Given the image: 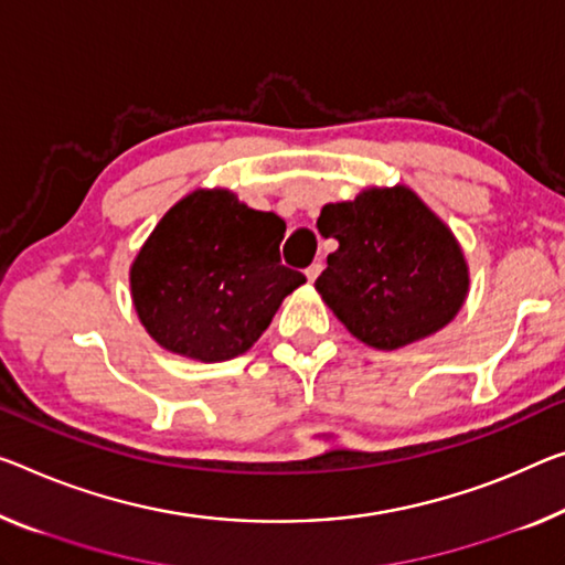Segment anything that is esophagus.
Wrapping results in <instances>:
<instances>
[{
  "instance_id": "1",
  "label": "esophagus",
  "mask_w": 565,
  "mask_h": 565,
  "mask_svg": "<svg viewBox=\"0 0 565 565\" xmlns=\"http://www.w3.org/2000/svg\"><path fill=\"white\" fill-rule=\"evenodd\" d=\"M320 270H323V265H320V263H312V265L308 267V270H306V277H308L310 282H316V280H318V275H320Z\"/></svg>"
}]
</instances>
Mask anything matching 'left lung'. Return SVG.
I'll return each instance as SVG.
<instances>
[{
	"label": "left lung",
	"mask_w": 565,
	"mask_h": 565,
	"mask_svg": "<svg viewBox=\"0 0 565 565\" xmlns=\"http://www.w3.org/2000/svg\"><path fill=\"white\" fill-rule=\"evenodd\" d=\"M318 232L338 239L316 290L353 338L379 351L452 323L470 292L455 232L409 186H369L326 204Z\"/></svg>",
	"instance_id": "8db88e82"
}]
</instances>
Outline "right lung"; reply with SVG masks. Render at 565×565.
<instances>
[{
    "label": "right lung",
    "instance_id": "add662e5",
    "mask_svg": "<svg viewBox=\"0 0 565 565\" xmlns=\"http://www.w3.org/2000/svg\"><path fill=\"white\" fill-rule=\"evenodd\" d=\"M285 222L230 189H194L161 216L131 263L138 320L161 349L202 363L255 345L306 275L280 265Z\"/></svg>",
    "mask_w": 565,
    "mask_h": 565
}]
</instances>
